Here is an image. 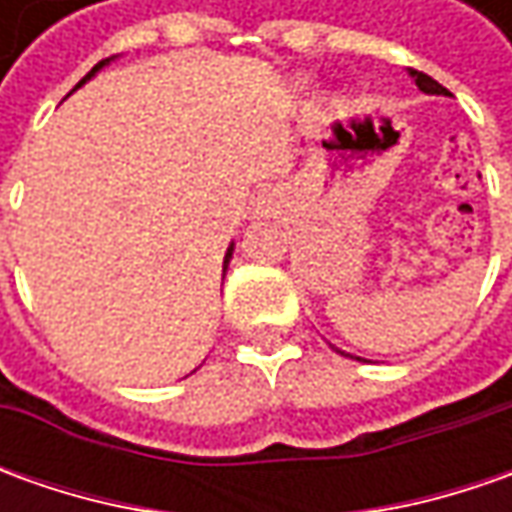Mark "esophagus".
Instances as JSON below:
<instances>
[{"label":"esophagus","instance_id":"34e87169","mask_svg":"<svg viewBox=\"0 0 512 512\" xmlns=\"http://www.w3.org/2000/svg\"><path fill=\"white\" fill-rule=\"evenodd\" d=\"M259 205H262V210H265V205H267V202H259Z\"/></svg>","mask_w":512,"mask_h":512}]
</instances>
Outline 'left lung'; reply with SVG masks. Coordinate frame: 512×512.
<instances>
[{"label": "left lung", "mask_w": 512, "mask_h": 512, "mask_svg": "<svg viewBox=\"0 0 512 512\" xmlns=\"http://www.w3.org/2000/svg\"><path fill=\"white\" fill-rule=\"evenodd\" d=\"M407 73L413 76L416 88L422 90V93H430V96H444V93H447V88H442L436 79H430V76H427V73H422V70L410 68ZM330 347H333V344H330ZM333 350H336V353H342V356H350V353H344V350H339V347H333ZM350 359H353V356H350ZM359 362H362V359H359Z\"/></svg>", "instance_id": "8db88e82"}]
</instances>
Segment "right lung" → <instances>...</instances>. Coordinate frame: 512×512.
<instances>
[{"label": "right lung", "mask_w": 512, "mask_h": 512, "mask_svg": "<svg viewBox=\"0 0 512 512\" xmlns=\"http://www.w3.org/2000/svg\"><path fill=\"white\" fill-rule=\"evenodd\" d=\"M113 59H116V56H110V59H102V62H99V65H93V70H90L88 76H85V79H82V82H79V85H76V88H82V85H85V82H88V79H93V76H96V73H99V70L105 68V65H110V62H113ZM76 88H73V90H76ZM230 259H233V245L227 247L225 262H222V282H225V273H227V267H230Z\"/></svg>", "instance_id": "1"}]
</instances>
